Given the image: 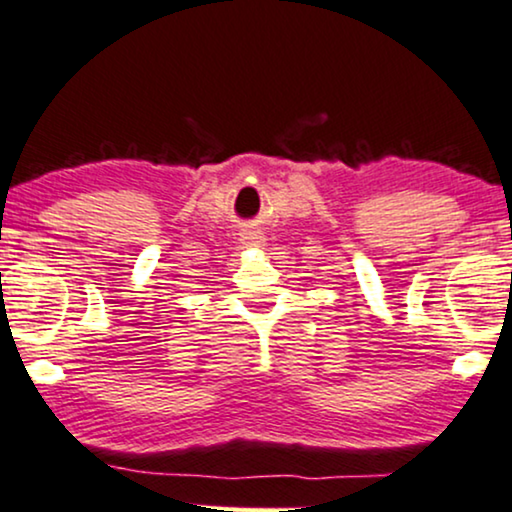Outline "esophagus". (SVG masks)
<instances>
[{"instance_id":"obj_1","label":"esophagus","mask_w":512,"mask_h":512,"mask_svg":"<svg viewBox=\"0 0 512 512\" xmlns=\"http://www.w3.org/2000/svg\"><path fill=\"white\" fill-rule=\"evenodd\" d=\"M244 239H246V244H251V246H261L263 244V237L258 235V232H249V235H246Z\"/></svg>"}]
</instances>
